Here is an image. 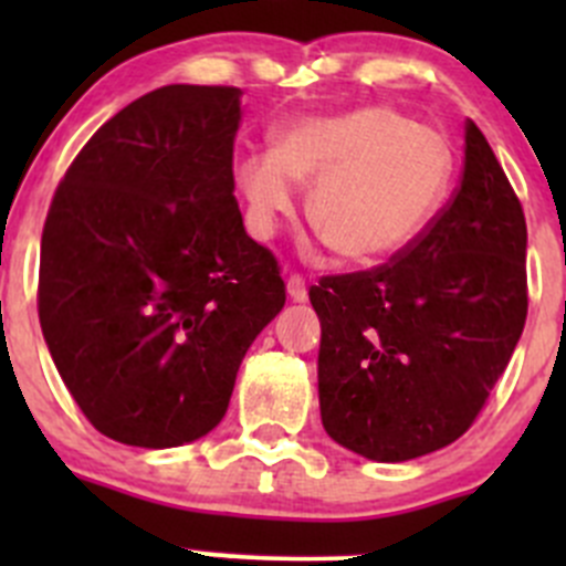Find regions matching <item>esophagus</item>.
Wrapping results in <instances>:
<instances>
[{"label": "esophagus", "instance_id": "1", "mask_svg": "<svg viewBox=\"0 0 566 566\" xmlns=\"http://www.w3.org/2000/svg\"><path fill=\"white\" fill-rule=\"evenodd\" d=\"M287 295L295 301V304H304V301L310 298V293H306V282L301 273H293V276L287 279Z\"/></svg>", "mask_w": 566, "mask_h": 566}]
</instances>
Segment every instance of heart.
<instances>
[{"label": "heart", "instance_id": "obj_1", "mask_svg": "<svg viewBox=\"0 0 566 566\" xmlns=\"http://www.w3.org/2000/svg\"><path fill=\"white\" fill-rule=\"evenodd\" d=\"M454 177V150L441 130L389 106L304 117L279 130L276 150L235 167L249 230L271 238L312 188L310 216L345 260L402 254L441 216Z\"/></svg>", "mask_w": 566, "mask_h": 566}]
</instances>
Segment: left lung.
I'll use <instances>...</instances> for the list:
<instances>
[{
    "label": "left lung",
    "mask_w": 566,
    "mask_h": 566,
    "mask_svg": "<svg viewBox=\"0 0 566 566\" xmlns=\"http://www.w3.org/2000/svg\"><path fill=\"white\" fill-rule=\"evenodd\" d=\"M310 301L319 416L339 447L405 462L473 424L528 312L526 216L473 119L460 186L430 230L386 265L323 276Z\"/></svg>",
    "instance_id": "1"
}]
</instances>
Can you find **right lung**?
<instances>
[{
    "label": "right lung",
    "instance_id": "obj_1",
    "mask_svg": "<svg viewBox=\"0 0 566 566\" xmlns=\"http://www.w3.org/2000/svg\"><path fill=\"white\" fill-rule=\"evenodd\" d=\"M241 95L199 84L142 95L95 130L51 199L40 328L112 441L169 449L208 436L284 306L276 256L238 210Z\"/></svg>",
    "mask_w": 566,
    "mask_h": 566
}]
</instances>
